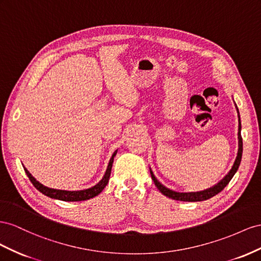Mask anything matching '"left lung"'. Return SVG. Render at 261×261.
Instances as JSON below:
<instances>
[{"label":"left lung","instance_id":"8db88e82","mask_svg":"<svg viewBox=\"0 0 261 261\" xmlns=\"http://www.w3.org/2000/svg\"><path fill=\"white\" fill-rule=\"evenodd\" d=\"M237 111H238V109H237ZM238 118H240V115H238ZM241 128H242V125H241V119H240V125H238V152H237L236 160L234 162V165H233L232 169L229 170V173L224 178H223V179L219 184L213 186L212 188H209V189L203 190V191H199V192H187V193L176 192V191L170 190L166 187H164V186L158 179H156L155 176L152 173V170L150 169L152 179L154 180V184L156 187H158V189L163 193L164 196H166V197H168L170 199H174V200L189 201V202H195V201H203V200L212 198L215 195H218L219 192H221L226 187V185L230 181V179H232L233 176L237 172L238 167H240V164L242 161V154H243V139L241 136Z\"/></svg>","mask_w":261,"mask_h":261}]
</instances>
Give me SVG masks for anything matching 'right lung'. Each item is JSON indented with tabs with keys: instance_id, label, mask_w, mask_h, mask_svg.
I'll use <instances>...</instances> for the list:
<instances>
[{
	"instance_id": "1",
	"label": "right lung",
	"mask_w": 261,
	"mask_h": 261,
	"mask_svg": "<svg viewBox=\"0 0 261 261\" xmlns=\"http://www.w3.org/2000/svg\"><path fill=\"white\" fill-rule=\"evenodd\" d=\"M117 151L111 156V159L109 161L107 170L105 173V176L102 177V179L94 187L86 189V190H81V191H65V190H56V189H51V188H47L44 187L43 185H41L40 182L37 181L35 178L32 176V174L28 172V170L24 167L25 173L27 174L29 180L32 181V184L35 186L37 190H39L41 193H43L44 196L54 198V199H58V200H62V201H84L87 199L94 198L102 191V189L106 187V185L108 184L109 177H110V173H111V167H113V163H114V158L116 155Z\"/></svg>"
}]
</instances>
